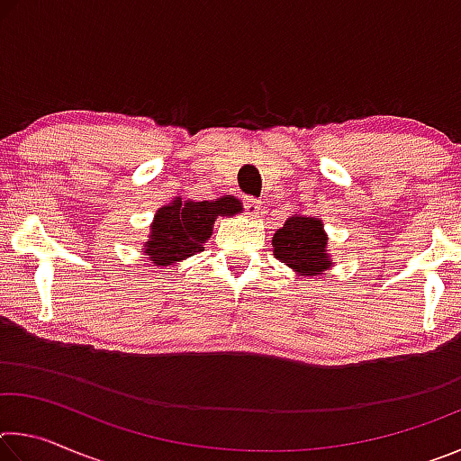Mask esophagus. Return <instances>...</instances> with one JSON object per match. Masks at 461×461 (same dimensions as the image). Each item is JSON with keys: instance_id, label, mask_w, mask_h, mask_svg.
I'll return each instance as SVG.
<instances>
[{"instance_id": "esophagus-1", "label": "esophagus", "mask_w": 461, "mask_h": 461, "mask_svg": "<svg viewBox=\"0 0 461 461\" xmlns=\"http://www.w3.org/2000/svg\"><path fill=\"white\" fill-rule=\"evenodd\" d=\"M244 207H246V213L249 217H260L262 215V201L260 199L249 197V199L244 201Z\"/></svg>"}]
</instances>
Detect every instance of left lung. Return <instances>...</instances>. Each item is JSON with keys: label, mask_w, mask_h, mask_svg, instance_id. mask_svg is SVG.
<instances>
[{"label": "left lung", "mask_w": 461, "mask_h": 461, "mask_svg": "<svg viewBox=\"0 0 461 461\" xmlns=\"http://www.w3.org/2000/svg\"><path fill=\"white\" fill-rule=\"evenodd\" d=\"M321 217L293 213L272 238L275 258L299 276H319L333 267Z\"/></svg>", "instance_id": "8db88e82"}]
</instances>
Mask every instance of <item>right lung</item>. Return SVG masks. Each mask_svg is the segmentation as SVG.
Wrapping results in <instances>:
<instances>
[{
  "label": "right lung",
  "instance_id": "obj_1",
  "mask_svg": "<svg viewBox=\"0 0 461 461\" xmlns=\"http://www.w3.org/2000/svg\"><path fill=\"white\" fill-rule=\"evenodd\" d=\"M241 212L244 205L233 194H223L215 201H181L176 197L154 213L142 252L152 267H175L176 262L201 252L212 238L217 217H231Z\"/></svg>",
  "mask_w": 461,
  "mask_h": 461
}]
</instances>
